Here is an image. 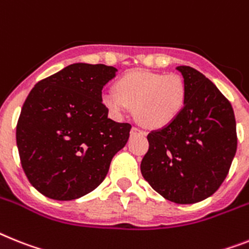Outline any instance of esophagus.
<instances>
[{
	"label": "esophagus",
	"mask_w": 249,
	"mask_h": 249,
	"mask_svg": "<svg viewBox=\"0 0 249 249\" xmlns=\"http://www.w3.org/2000/svg\"><path fill=\"white\" fill-rule=\"evenodd\" d=\"M137 134H144V131L141 130L138 126H133L130 130V135H137Z\"/></svg>",
	"instance_id": "obj_1"
}]
</instances>
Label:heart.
I'll use <instances>...</instances> for the list:
<instances>
[{
  "label": "heart",
  "instance_id": "heart-1",
  "mask_svg": "<svg viewBox=\"0 0 249 249\" xmlns=\"http://www.w3.org/2000/svg\"><path fill=\"white\" fill-rule=\"evenodd\" d=\"M186 83L176 73L134 71L121 77L116 89L102 93V102L115 116H123L131 107L142 124L162 128L171 124L182 111Z\"/></svg>",
  "mask_w": 249,
  "mask_h": 249
}]
</instances>
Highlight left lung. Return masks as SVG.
I'll list each match as a JSON object with an SVG mask.
<instances>
[{"instance_id":"left-lung-1","label":"left lung","mask_w":249,"mask_h":249,"mask_svg":"<svg viewBox=\"0 0 249 249\" xmlns=\"http://www.w3.org/2000/svg\"><path fill=\"white\" fill-rule=\"evenodd\" d=\"M186 83L182 111L171 124L148 134L141 171L152 189L176 204L212 196L227 177L237 152L231 102L199 71L177 67Z\"/></svg>"}]
</instances>
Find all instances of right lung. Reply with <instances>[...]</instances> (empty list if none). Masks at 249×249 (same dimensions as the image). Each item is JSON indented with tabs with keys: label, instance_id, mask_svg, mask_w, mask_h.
<instances>
[{
	"label": "right lung",
	"instance_id": "1",
	"mask_svg": "<svg viewBox=\"0 0 249 249\" xmlns=\"http://www.w3.org/2000/svg\"><path fill=\"white\" fill-rule=\"evenodd\" d=\"M116 68L74 63L41 79L25 100L16 144L25 175L54 200L78 199L105 179L131 125L107 118L102 89Z\"/></svg>",
	"mask_w": 249,
	"mask_h": 249
}]
</instances>
